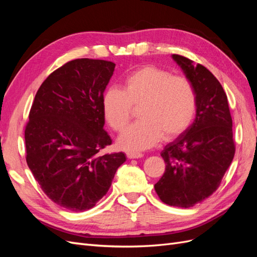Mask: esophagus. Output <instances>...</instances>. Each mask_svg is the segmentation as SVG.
Listing matches in <instances>:
<instances>
[{"label": "esophagus", "instance_id": "34e87169", "mask_svg": "<svg viewBox=\"0 0 257 257\" xmlns=\"http://www.w3.org/2000/svg\"><path fill=\"white\" fill-rule=\"evenodd\" d=\"M126 157L128 159H141L144 157V154L141 153V152H127L126 153Z\"/></svg>", "mask_w": 257, "mask_h": 257}]
</instances>
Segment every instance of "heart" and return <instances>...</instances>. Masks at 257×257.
I'll return each instance as SVG.
<instances>
[{"mask_svg":"<svg viewBox=\"0 0 257 257\" xmlns=\"http://www.w3.org/2000/svg\"><path fill=\"white\" fill-rule=\"evenodd\" d=\"M133 106L141 120L131 124L118 139L121 149H149L160 139H172L190 126L196 111V94L189 79L148 65L128 74L122 90L107 88L102 96L103 115L112 130L121 132Z\"/></svg>","mask_w":257,"mask_h":257,"instance_id":"heart-1","label":"heart"}]
</instances>
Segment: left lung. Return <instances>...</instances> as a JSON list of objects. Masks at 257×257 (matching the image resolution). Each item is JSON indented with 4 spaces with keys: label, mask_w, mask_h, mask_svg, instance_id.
<instances>
[{
    "label": "left lung",
    "mask_w": 257,
    "mask_h": 257,
    "mask_svg": "<svg viewBox=\"0 0 257 257\" xmlns=\"http://www.w3.org/2000/svg\"><path fill=\"white\" fill-rule=\"evenodd\" d=\"M196 94V116L161 157L165 173L154 184L169 206L189 208L212 195L235 155L232 120L227 96L213 74L188 58L173 54Z\"/></svg>",
    "instance_id": "left-lung-1"
}]
</instances>
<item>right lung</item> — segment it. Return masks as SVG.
<instances>
[{
	"mask_svg": "<svg viewBox=\"0 0 257 257\" xmlns=\"http://www.w3.org/2000/svg\"><path fill=\"white\" fill-rule=\"evenodd\" d=\"M114 67L104 60L67 62L42 83L31 107L28 166L46 195L69 211L94 207L126 161L123 152L99 154L111 145L102 96Z\"/></svg>",
	"mask_w": 257,
	"mask_h": 257,
	"instance_id": "obj_1",
	"label": "right lung"
}]
</instances>
